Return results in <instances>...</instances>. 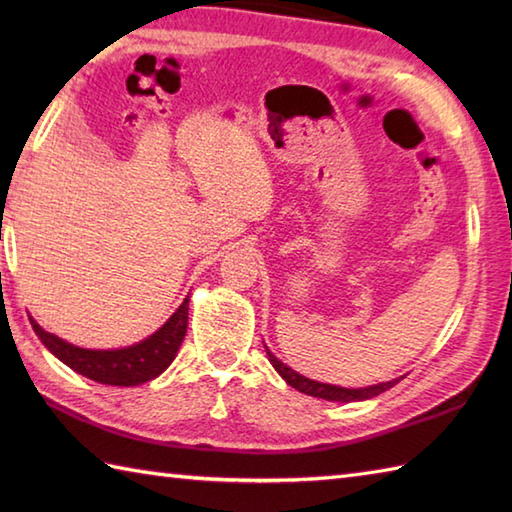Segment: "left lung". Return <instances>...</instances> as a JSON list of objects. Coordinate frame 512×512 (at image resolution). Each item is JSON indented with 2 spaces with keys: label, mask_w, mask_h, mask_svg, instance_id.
Masks as SVG:
<instances>
[{
  "label": "left lung",
  "mask_w": 512,
  "mask_h": 512,
  "mask_svg": "<svg viewBox=\"0 0 512 512\" xmlns=\"http://www.w3.org/2000/svg\"><path fill=\"white\" fill-rule=\"evenodd\" d=\"M266 354H268V361L277 369V374L286 380L290 387H295L297 391H303V394L314 396V398H323V400H330V402H361V400H369L378 394H383V391L394 387L398 380L402 378H394V380H387V383H378V385H369V387H358V389H347V387H339V385H330V383H319V380H312L301 376L295 369L288 367L286 363H281L279 358L268 350L266 347Z\"/></svg>",
  "instance_id": "obj_1"
}]
</instances>
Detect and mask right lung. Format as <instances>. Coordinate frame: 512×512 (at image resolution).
<instances>
[{
  "label": "right lung",
  "mask_w": 512,
  "mask_h": 512,
  "mask_svg": "<svg viewBox=\"0 0 512 512\" xmlns=\"http://www.w3.org/2000/svg\"><path fill=\"white\" fill-rule=\"evenodd\" d=\"M30 323L41 343L76 374L101 385L136 387L154 380L173 363L184 334H187L189 299H184L180 308L154 334L129 347H118V350H85V347L72 345L46 332L32 317Z\"/></svg>",
  "instance_id": "1"
}]
</instances>
